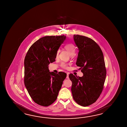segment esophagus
<instances>
[{
  "label": "esophagus",
  "mask_w": 127,
  "mask_h": 127,
  "mask_svg": "<svg viewBox=\"0 0 127 127\" xmlns=\"http://www.w3.org/2000/svg\"><path fill=\"white\" fill-rule=\"evenodd\" d=\"M69 74V73H68V72L67 73V77H66V78H67V79L69 78V77H68Z\"/></svg>",
  "instance_id": "34e87169"
}]
</instances>
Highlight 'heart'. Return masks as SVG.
<instances>
[{
    "instance_id": "heart-1",
    "label": "heart",
    "mask_w": 127,
    "mask_h": 127,
    "mask_svg": "<svg viewBox=\"0 0 127 127\" xmlns=\"http://www.w3.org/2000/svg\"><path fill=\"white\" fill-rule=\"evenodd\" d=\"M64 48L65 50H66L67 52H68L70 53V54H71V56L72 58H73V57L75 56V52L76 51V47L73 43H67V44H66L65 45ZM59 52H60L59 51H58V52H57V54H56V57H58L59 56ZM61 66L63 68L67 69V68H68V64L63 62L61 64Z\"/></svg>"
}]
</instances>
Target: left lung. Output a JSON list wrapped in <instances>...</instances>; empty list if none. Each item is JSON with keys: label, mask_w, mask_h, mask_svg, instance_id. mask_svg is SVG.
<instances>
[{"label": "left lung", "mask_w": 127, "mask_h": 127, "mask_svg": "<svg viewBox=\"0 0 127 127\" xmlns=\"http://www.w3.org/2000/svg\"><path fill=\"white\" fill-rule=\"evenodd\" d=\"M73 39L79 49L76 64L84 75L70 73L71 91L73 99L80 105L86 107L95 103L101 94L106 76L103 52L95 41L86 36L74 34Z\"/></svg>", "instance_id": "8db88e82"}]
</instances>
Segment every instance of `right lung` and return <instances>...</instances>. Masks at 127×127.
I'll return each instance as SVG.
<instances>
[{
  "mask_svg": "<svg viewBox=\"0 0 127 127\" xmlns=\"http://www.w3.org/2000/svg\"><path fill=\"white\" fill-rule=\"evenodd\" d=\"M64 35L45 36L32 44L24 59V83L33 101L47 107L56 100L67 74L50 72L49 65L55 61Z\"/></svg>",
  "mask_w": 127,
  "mask_h": 127,
  "instance_id": "add662e5",
  "label": "right lung"
}]
</instances>
